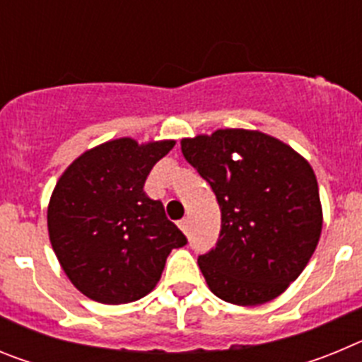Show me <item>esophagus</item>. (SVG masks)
<instances>
[{
  "instance_id": "1",
  "label": "esophagus",
  "mask_w": 362,
  "mask_h": 362,
  "mask_svg": "<svg viewBox=\"0 0 362 362\" xmlns=\"http://www.w3.org/2000/svg\"><path fill=\"white\" fill-rule=\"evenodd\" d=\"M177 226H179V228H181V230H183L185 233H188V228H190V223H188V219H181V221H179V223H177Z\"/></svg>"
}]
</instances>
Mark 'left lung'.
Returning <instances> with one entry per match:
<instances>
[{
    "instance_id": "8db88e82",
    "label": "left lung",
    "mask_w": 362,
    "mask_h": 362,
    "mask_svg": "<svg viewBox=\"0 0 362 362\" xmlns=\"http://www.w3.org/2000/svg\"><path fill=\"white\" fill-rule=\"evenodd\" d=\"M181 152L221 209L216 248L197 259L209 288L239 306L276 299L305 270L321 238L310 163L276 137L245 129L185 137Z\"/></svg>"
}]
</instances>
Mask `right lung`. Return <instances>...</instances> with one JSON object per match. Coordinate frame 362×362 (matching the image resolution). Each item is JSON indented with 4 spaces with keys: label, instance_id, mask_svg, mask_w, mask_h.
Instances as JSON below:
<instances>
[{
    "label": "right lung",
    "instance_id": "add662e5",
    "mask_svg": "<svg viewBox=\"0 0 362 362\" xmlns=\"http://www.w3.org/2000/svg\"><path fill=\"white\" fill-rule=\"evenodd\" d=\"M174 145L119 137L81 153L56 183L49 238L70 283L88 299H141L161 279L168 254L187 245L161 201L143 190L153 165Z\"/></svg>",
    "mask_w": 362,
    "mask_h": 362
}]
</instances>
